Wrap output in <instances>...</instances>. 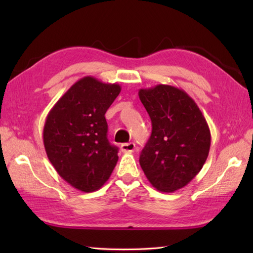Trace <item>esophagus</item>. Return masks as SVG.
<instances>
[{
    "mask_svg": "<svg viewBox=\"0 0 253 253\" xmlns=\"http://www.w3.org/2000/svg\"><path fill=\"white\" fill-rule=\"evenodd\" d=\"M135 149H136L135 143H125V144H122L121 146V151L123 153H132Z\"/></svg>",
    "mask_w": 253,
    "mask_h": 253,
    "instance_id": "obj_1",
    "label": "esophagus"
}]
</instances>
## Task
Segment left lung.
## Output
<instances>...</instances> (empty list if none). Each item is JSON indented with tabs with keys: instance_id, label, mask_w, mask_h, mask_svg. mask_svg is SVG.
I'll return each mask as SVG.
<instances>
[{
	"instance_id": "8db88e82",
	"label": "left lung",
	"mask_w": 253,
	"mask_h": 253,
	"mask_svg": "<svg viewBox=\"0 0 253 253\" xmlns=\"http://www.w3.org/2000/svg\"><path fill=\"white\" fill-rule=\"evenodd\" d=\"M139 99L152 121V135L139 164L152 185L172 193L187 185L207 161L211 132L202 111L174 85L139 89Z\"/></svg>"
}]
</instances>
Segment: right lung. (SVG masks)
I'll list each match as a JSON object with an SVG mask.
<instances>
[{"label": "right lung", "instance_id": "right-lung-1", "mask_svg": "<svg viewBox=\"0 0 253 253\" xmlns=\"http://www.w3.org/2000/svg\"><path fill=\"white\" fill-rule=\"evenodd\" d=\"M118 84L87 76L77 81L49 111L43 144L58 174L81 192L99 190L118 161L107 138L105 114L121 92Z\"/></svg>", "mask_w": 253, "mask_h": 253}]
</instances>
